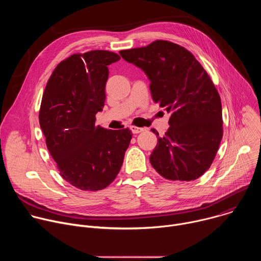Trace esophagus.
Instances as JSON below:
<instances>
[{"instance_id":"esophagus-1","label":"esophagus","mask_w":261,"mask_h":261,"mask_svg":"<svg viewBox=\"0 0 261 261\" xmlns=\"http://www.w3.org/2000/svg\"><path fill=\"white\" fill-rule=\"evenodd\" d=\"M130 129H131V131H132V133H134V134H137V133H140V132L145 131V128L136 127V126H131V127H130Z\"/></svg>"}]
</instances>
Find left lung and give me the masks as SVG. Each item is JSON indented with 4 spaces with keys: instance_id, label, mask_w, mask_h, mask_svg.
Listing matches in <instances>:
<instances>
[{
    "instance_id": "8db88e82",
    "label": "left lung",
    "mask_w": 261,
    "mask_h": 261,
    "mask_svg": "<svg viewBox=\"0 0 261 261\" xmlns=\"http://www.w3.org/2000/svg\"><path fill=\"white\" fill-rule=\"evenodd\" d=\"M122 58L150 80L152 98L170 114L169 128L150 156L156 171L170 180H193L212 165L223 136L222 105L201 64L185 47L156 40L121 50Z\"/></svg>"
}]
</instances>
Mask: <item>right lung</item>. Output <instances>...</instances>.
Returning a JSON list of instances; mask_svg holds the SVG:
<instances>
[{"mask_svg":"<svg viewBox=\"0 0 261 261\" xmlns=\"http://www.w3.org/2000/svg\"><path fill=\"white\" fill-rule=\"evenodd\" d=\"M108 50L74 54L54 70L45 87L39 123L62 177L75 188L98 191L115 180L132 138L131 130L96 125L105 102Z\"/></svg>","mask_w":261,"mask_h":261,"instance_id":"right-lung-1","label":"right lung"}]
</instances>
